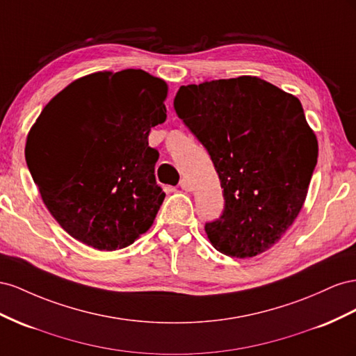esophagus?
<instances>
[{"label":"esophagus","mask_w":356,"mask_h":356,"mask_svg":"<svg viewBox=\"0 0 356 356\" xmlns=\"http://www.w3.org/2000/svg\"><path fill=\"white\" fill-rule=\"evenodd\" d=\"M180 188L181 189H184V191H192V185H191V181L186 179V177H184V179H181L180 180Z\"/></svg>","instance_id":"1"}]
</instances>
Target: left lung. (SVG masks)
<instances>
[{
    "mask_svg": "<svg viewBox=\"0 0 356 356\" xmlns=\"http://www.w3.org/2000/svg\"><path fill=\"white\" fill-rule=\"evenodd\" d=\"M177 116L209 152L225 209L206 223L231 258L271 249L297 219L318 162V140L300 99L257 76L180 86Z\"/></svg>",
    "mask_w": 356,
    "mask_h": 356,
    "instance_id": "obj_1",
    "label": "left lung"
}]
</instances>
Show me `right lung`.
<instances>
[{"label": "right lung", "instance_id": "1", "mask_svg": "<svg viewBox=\"0 0 356 356\" xmlns=\"http://www.w3.org/2000/svg\"><path fill=\"white\" fill-rule=\"evenodd\" d=\"M168 85L143 70L98 71L49 101L25 158L50 215L98 250H118L152 227L165 194L156 185L152 127L167 119Z\"/></svg>", "mask_w": 356, "mask_h": 356}]
</instances>
